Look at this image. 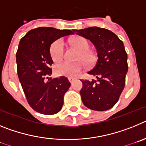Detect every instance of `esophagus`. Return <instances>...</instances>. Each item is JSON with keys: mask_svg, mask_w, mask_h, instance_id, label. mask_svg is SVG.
<instances>
[{"mask_svg": "<svg viewBox=\"0 0 146 146\" xmlns=\"http://www.w3.org/2000/svg\"><path fill=\"white\" fill-rule=\"evenodd\" d=\"M68 79H69V81L71 82V83H72V82H73L74 81V78H72V77H69Z\"/></svg>", "mask_w": 146, "mask_h": 146, "instance_id": "34e87169", "label": "esophagus"}]
</instances>
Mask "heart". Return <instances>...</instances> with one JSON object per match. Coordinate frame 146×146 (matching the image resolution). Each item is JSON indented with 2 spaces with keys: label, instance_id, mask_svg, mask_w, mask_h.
Returning a JSON list of instances; mask_svg holds the SVG:
<instances>
[{
  "label": "heart",
  "instance_id": "1",
  "mask_svg": "<svg viewBox=\"0 0 146 146\" xmlns=\"http://www.w3.org/2000/svg\"><path fill=\"white\" fill-rule=\"evenodd\" d=\"M74 47L79 51L77 60H82L87 65H91L94 61V56L88 52L90 50V44L86 38L77 37L72 40ZM50 55L55 62L61 60L64 57V43L62 39H58L51 44L50 50ZM83 69V64L81 61L69 63L67 61L61 62L55 66V74L58 76L69 77H77Z\"/></svg>",
  "mask_w": 146,
  "mask_h": 146
}]
</instances>
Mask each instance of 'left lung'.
Instances as JSON below:
<instances>
[{
    "mask_svg": "<svg viewBox=\"0 0 146 146\" xmlns=\"http://www.w3.org/2000/svg\"><path fill=\"white\" fill-rule=\"evenodd\" d=\"M73 32L90 40L98 56L94 68L88 72L96 79L81 80L82 103L93 110H108L116 104L125 86L128 64L123 42L105 28L90 27Z\"/></svg>",
    "mask_w": 146,
    "mask_h": 146,
    "instance_id": "obj_1",
    "label": "left lung"
}]
</instances>
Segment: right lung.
I'll return each instance as SVG.
<instances>
[{"label":"right lung","mask_w":146,"mask_h":146,"mask_svg":"<svg viewBox=\"0 0 146 146\" xmlns=\"http://www.w3.org/2000/svg\"><path fill=\"white\" fill-rule=\"evenodd\" d=\"M74 34L71 30L40 27L20 39L16 54L17 74L28 104L44 115L58 113L71 84L65 77L52 79L53 64L50 46L60 37Z\"/></svg>","instance_id":"right-lung-1"}]
</instances>
